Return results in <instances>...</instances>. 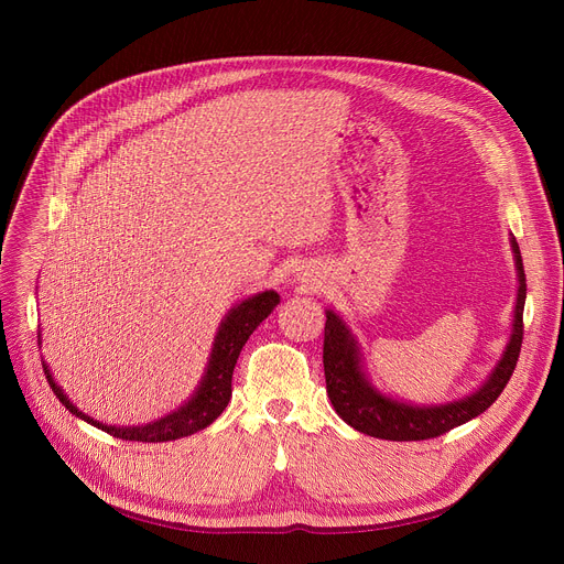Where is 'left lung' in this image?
<instances>
[{"instance_id":"1","label":"left lung","mask_w":564,"mask_h":564,"mask_svg":"<svg viewBox=\"0 0 564 564\" xmlns=\"http://www.w3.org/2000/svg\"><path fill=\"white\" fill-rule=\"evenodd\" d=\"M512 249L519 270V294H517V311L512 324V338L502 351V359L494 368L480 391L459 402L441 404V406H409L395 402L391 398L379 395L366 381L359 364L357 343L349 336L347 327L340 317L327 311V324H324V377H327V393L338 416L375 438L387 441H425L436 438L455 430L457 425L468 423L470 419L480 416L489 409L496 398L508 387V381L517 368L519 351L523 343V304H525V274L519 245L512 237Z\"/></svg>"}]
</instances>
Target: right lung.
I'll use <instances>...</instances> for the list:
<instances>
[{"label":"right lung","instance_id":"add662e5","mask_svg":"<svg viewBox=\"0 0 564 564\" xmlns=\"http://www.w3.org/2000/svg\"><path fill=\"white\" fill-rule=\"evenodd\" d=\"M279 304V294L274 290H267L256 294V297L237 304L226 319L221 322L219 334L215 338V347H213V359L210 366H207V372L200 381V387L196 391V395L183 404L177 411L169 413L162 421L153 423V425H143V427H111V425H102L98 421H94L91 416L82 413L66 395L64 391L56 387L47 366L43 364L45 377L50 389L54 391V395L58 398L70 413H75L77 419L96 425L98 430L111 434L113 438H123V441H141V443H162V441H175L189 436L203 427H207L210 423L217 421V416H221V411L226 409L230 393H232V370L237 364V357L245 347V343L249 340V336L256 332L258 324L274 311V306Z\"/></svg>","mask_w":564,"mask_h":564}]
</instances>
